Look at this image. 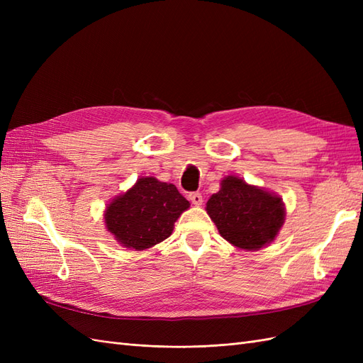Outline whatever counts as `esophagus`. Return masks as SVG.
<instances>
[{
    "mask_svg": "<svg viewBox=\"0 0 363 363\" xmlns=\"http://www.w3.org/2000/svg\"><path fill=\"white\" fill-rule=\"evenodd\" d=\"M189 200H191V203L195 204V206H201V204H203V195H201L200 192H192V194L189 195Z\"/></svg>",
    "mask_w": 363,
    "mask_h": 363,
    "instance_id": "34e87169",
    "label": "esophagus"
}]
</instances>
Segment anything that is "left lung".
<instances>
[{
	"label": "left lung",
	"instance_id": "obj_1",
	"mask_svg": "<svg viewBox=\"0 0 363 363\" xmlns=\"http://www.w3.org/2000/svg\"><path fill=\"white\" fill-rule=\"evenodd\" d=\"M219 235L230 244L256 251L271 244L284 223V204L279 195L227 175L221 189L206 204Z\"/></svg>",
	"mask_w": 363,
	"mask_h": 363
}]
</instances>
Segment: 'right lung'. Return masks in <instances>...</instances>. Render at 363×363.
Instances as JSON below:
<instances>
[{
	"label": "right lung",
	"instance_id": "1",
	"mask_svg": "<svg viewBox=\"0 0 363 363\" xmlns=\"http://www.w3.org/2000/svg\"><path fill=\"white\" fill-rule=\"evenodd\" d=\"M189 206L172 183L140 177L107 204L104 221L121 245L142 251L169 238L174 223Z\"/></svg>",
	"mask_w": 363,
	"mask_h": 363
}]
</instances>
